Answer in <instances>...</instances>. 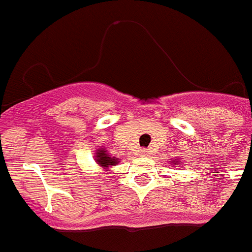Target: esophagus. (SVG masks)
<instances>
[{
    "label": "esophagus",
    "mask_w": 252,
    "mask_h": 252,
    "mask_svg": "<svg viewBox=\"0 0 252 252\" xmlns=\"http://www.w3.org/2000/svg\"><path fill=\"white\" fill-rule=\"evenodd\" d=\"M140 153H141V155H143V156H145V155H147V153H148V151H147V149H141Z\"/></svg>",
    "instance_id": "obj_1"
}]
</instances>
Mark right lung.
<instances>
[{"label":"right lung","instance_id":"right-lung-1","mask_svg":"<svg viewBox=\"0 0 252 252\" xmlns=\"http://www.w3.org/2000/svg\"><path fill=\"white\" fill-rule=\"evenodd\" d=\"M96 161L100 166L104 167H108V166H114L118 162V159H116V157H109V155L105 153V151H99L96 153Z\"/></svg>","mask_w":252,"mask_h":252}]
</instances>
